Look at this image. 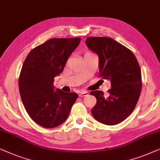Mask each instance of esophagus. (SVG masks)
<instances>
[{
    "instance_id": "obj_1",
    "label": "esophagus",
    "mask_w": 160,
    "mask_h": 160,
    "mask_svg": "<svg viewBox=\"0 0 160 160\" xmlns=\"http://www.w3.org/2000/svg\"><path fill=\"white\" fill-rule=\"evenodd\" d=\"M88 94V92H87V91L80 92V94H79V96H80V97H82V96H87Z\"/></svg>"
}]
</instances>
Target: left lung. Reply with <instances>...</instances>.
Instances as JSON below:
<instances>
[{"instance_id":"obj_1","label":"left lung","mask_w":160,"mask_h":160,"mask_svg":"<svg viewBox=\"0 0 160 160\" xmlns=\"http://www.w3.org/2000/svg\"><path fill=\"white\" fill-rule=\"evenodd\" d=\"M85 44L98 56L100 77L111 82L109 96L94 91L96 104L93 118L107 125L118 124L133 111L141 91V72L136 57L129 49L110 38L89 37Z\"/></svg>"}]
</instances>
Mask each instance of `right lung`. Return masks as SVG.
<instances>
[{
  "label": "right lung",
  "instance_id": "add662e5",
  "mask_svg": "<svg viewBox=\"0 0 160 160\" xmlns=\"http://www.w3.org/2000/svg\"><path fill=\"white\" fill-rule=\"evenodd\" d=\"M80 38H52L29 53L20 72V96L31 119L43 128H53L68 118L78 97L53 85Z\"/></svg>",
  "mask_w": 160,
  "mask_h": 160
}]
</instances>
